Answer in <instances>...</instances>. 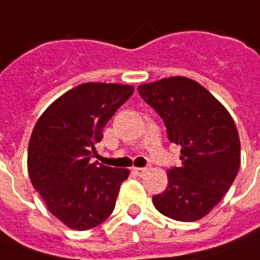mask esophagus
I'll return each mask as SVG.
<instances>
[{"label": "esophagus", "mask_w": 260, "mask_h": 260, "mask_svg": "<svg viewBox=\"0 0 260 260\" xmlns=\"http://www.w3.org/2000/svg\"><path fill=\"white\" fill-rule=\"evenodd\" d=\"M134 173L137 175H144L147 173V168H137V167H135V168H134Z\"/></svg>", "instance_id": "1"}]
</instances>
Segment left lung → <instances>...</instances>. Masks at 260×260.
<instances>
[{"mask_svg": "<svg viewBox=\"0 0 260 260\" xmlns=\"http://www.w3.org/2000/svg\"><path fill=\"white\" fill-rule=\"evenodd\" d=\"M162 118L171 142L181 147V167L167 171V190L152 197L159 213L196 221L219 204L240 167V139L228 109L196 80L174 76L138 86Z\"/></svg>", "mask_w": 260, "mask_h": 260, "instance_id": "8db88e82", "label": "left lung"}]
</instances>
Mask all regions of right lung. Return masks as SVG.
<instances>
[{
	"instance_id": "right-lung-1",
	"label": "right lung",
	"mask_w": 260,
	"mask_h": 260,
	"mask_svg": "<svg viewBox=\"0 0 260 260\" xmlns=\"http://www.w3.org/2000/svg\"><path fill=\"white\" fill-rule=\"evenodd\" d=\"M134 86L89 82L68 90L43 112L28 142L27 168L49 211L73 230L111 216L129 170L92 162L103 128Z\"/></svg>"
}]
</instances>
